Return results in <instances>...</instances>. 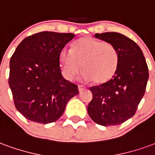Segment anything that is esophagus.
Here are the masks:
<instances>
[{
	"label": "esophagus",
	"mask_w": 155,
	"mask_h": 155,
	"mask_svg": "<svg viewBox=\"0 0 155 155\" xmlns=\"http://www.w3.org/2000/svg\"><path fill=\"white\" fill-rule=\"evenodd\" d=\"M85 89H86V88L84 87V86H83V85H79V86H78V90H79V91H80V92L84 91Z\"/></svg>",
	"instance_id": "obj_1"
}]
</instances>
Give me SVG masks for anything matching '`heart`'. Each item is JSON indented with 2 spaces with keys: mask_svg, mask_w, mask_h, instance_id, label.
<instances>
[{
  "mask_svg": "<svg viewBox=\"0 0 155 155\" xmlns=\"http://www.w3.org/2000/svg\"><path fill=\"white\" fill-rule=\"evenodd\" d=\"M59 61L62 74L68 81H72L80 73L82 64L84 81L103 84L116 73L120 54L111 43L85 36L74 42L72 51L63 49Z\"/></svg>",
  "mask_w": 155,
  "mask_h": 155,
  "instance_id": "obj_1",
  "label": "heart"
}]
</instances>
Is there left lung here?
Masks as SVG:
<instances>
[{"mask_svg": "<svg viewBox=\"0 0 155 155\" xmlns=\"http://www.w3.org/2000/svg\"><path fill=\"white\" fill-rule=\"evenodd\" d=\"M94 36L114 45L120 62L110 81L90 88L93 99L88 105V114L98 124L117 125L135 114L146 89L148 65L140 46L125 35L105 32Z\"/></svg>", "mask_w": 155, "mask_h": 155, "instance_id": "8db88e82", "label": "left lung"}]
</instances>
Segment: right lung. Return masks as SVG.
<instances>
[{
	"label": "right lung",
	"instance_id": "1",
	"mask_svg": "<svg viewBox=\"0 0 155 155\" xmlns=\"http://www.w3.org/2000/svg\"><path fill=\"white\" fill-rule=\"evenodd\" d=\"M74 37L72 33L39 32L24 39L12 54L9 85L16 110L27 120L54 122L79 94L77 85L62 76L59 61Z\"/></svg>",
	"mask_w": 155,
	"mask_h": 155
}]
</instances>
